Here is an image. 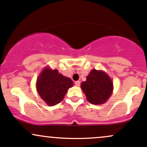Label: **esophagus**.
I'll return each instance as SVG.
<instances>
[{"label":"esophagus","mask_w":147,"mask_h":147,"mask_svg":"<svg viewBox=\"0 0 147 147\" xmlns=\"http://www.w3.org/2000/svg\"><path fill=\"white\" fill-rule=\"evenodd\" d=\"M75 86H80V81L75 82Z\"/></svg>","instance_id":"obj_1"}]
</instances>
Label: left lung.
I'll return each instance as SVG.
<instances>
[{
    "mask_svg": "<svg viewBox=\"0 0 147 147\" xmlns=\"http://www.w3.org/2000/svg\"><path fill=\"white\" fill-rule=\"evenodd\" d=\"M81 88L90 103L104 104L112 95L113 82L107 73L93 69L86 77V81L82 83Z\"/></svg>",
    "mask_w": 147,
    "mask_h": 147,
    "instance_id": "8db88e82",
    "label": "left lung"
}]
</instances>
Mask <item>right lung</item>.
<instances>
[{
    "instance_id": "1",
    "label": "right lung",
    "mask_w": 147,
    "mask_h": 147,
    "mask_svg": "<svg viewBox=\"0 0 147 147\" xmlns=\"http://www.w3.org/2000/svg\"><path fill=\"white\" fill-rule=\"evenodd\" d=\"M72 85L70 78L59 74L57 70L47 67L38 76L36 88L42 99L48 105L54 106L63 100L67 89Z\"/></svg>"
}]
</instances>
